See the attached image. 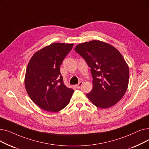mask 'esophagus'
Masks as SVG:
<instances>
[{
  "instance_id": "1",
  "label": "esophagus",
  "mask_w": 149,
  "mask_h": 149,
  "mask_svg": "<svg viewBox=\"0 0 149 149\" xmlns=\"http://www.w3.org/2000/svg\"><path fill=\"white\" fill-rule=\"evenodd\" d=\"M83 85V82L82 81H80V82H79V83L78 84H76L75 86V88H77V89H79V88H80V87L81 86Z\"/></svg>"
}]
</instances>
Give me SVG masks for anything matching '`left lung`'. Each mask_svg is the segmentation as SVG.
I'll list each match as a JSON object with an SVG mask.
<instances>
[{
    "label": "left lung",
    "mask_w": 149,
    "mask_h": 149,
    "mask_svg": "<svg viewBox=\"0 0 149 149\" xmlns=\"http://www.w3.org/2000/svg\"><path fill=\"white\" fill-rule=\"evenodd\" d=\"M75 51L91 68L93 88L88 98L101 109L115 105L129 84V69L122 55L112 45L98 40L80 43Z\"/></svg>",
    "instance_id": "8db88e82"
}]
</instances>
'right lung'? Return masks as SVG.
<instances>
[{"mask_svg":"<svg viewBox=\"0 0 149 149\" xmlns=\"http://www.w3.org/2000/svg\"><path fill=\"white\" fill-rule=\"evenodd\" d=\"M74 44L54 43L35 53L28 65L25 85L38 107L56 112L69 103L74 89L65 84L60 67Z\"/></svg>","mask_w":149,"mask_h":149,"instance_id":"1","label":"right lung"}]
</instances>
